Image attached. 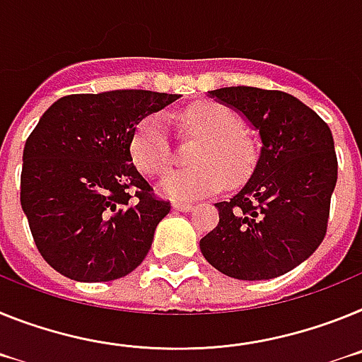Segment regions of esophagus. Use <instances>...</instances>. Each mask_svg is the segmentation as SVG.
<instances>
[{"mask_svg":"<svg viewBox=\"0 0 362 362\" xmlns=\"http://www.w3.org/2000/svg\"><path fill=\"white\" fill-rule=\"evenodd\" d=\"M173 207L177 209V211H182V213H187V211H193V204H185V202H175L173 204Z\"/></svg>","mask_w":362,"mask_h":362,"instance_id":"1","label":"esophagus"}]
</instances>
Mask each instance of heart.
Returning a JSON list of instances; mask_svg holds the SVG:
<instances>
[{
  "label": "heart",
  "instance_id": "obj_1",
  "mask_svg": "<svg viewBox=\"0 0 362 362\" xmlns=\"http://www.w3.org/2000/svg\"><path fill=\"white\" fill-rule=\"evenodd\" d=\"M187 131L202 136L191 155L193 168L178 169L163 178L160 189L178 200L206 197L220 189L224 182L238 185L255 168L257 153L250 138L242 133L240 116L216 102H199L180 112ZM131 155L136 168L149 177H160L173 162L168 122L162 115L147 116L134 131Z\"/></svg>",
  "mask_w": 362,
  "mask_h": 362
}]
</instances>
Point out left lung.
I'll return each mask as SVG.
<instances>
[{
    "label": "left lung",
    "instance_id": "left-lung-1",
    "mask_svg": "<svg viewBox=\"0 0 362 362\" xmlns=\"http://www.w3.org/2000/svg\"><path fill=\"white\" fill-rule=\"evenodd\" d=\"M209 96L246 116L262 147L253 175L200 240L213 268L238 281H268L320 246L337 184L333 136L315 111L282 90L224 87Z\"/></svg>",
    "mask_w": 362,
    "mask_h": 362
}]
</instances>
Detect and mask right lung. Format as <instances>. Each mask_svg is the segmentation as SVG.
I'll list each match as a JSON object with an SVG mask.
<instances>
[{
    "label": "right lung",
    "mask_w": 362,
    "mask_h": 362,
    "mask_svg": "<svg viewBox=\"0 0 362 362\" xmlns=\"http://www.w3.org/2000/svg\"><path fill=\"white\" fill-rule=\"evenodd\" d=\"M178 98L140 89L69 94L43 112L25 142L20 200L56 272L107 282L146 259L171 204L136 171L131 142L146 116Z\"/></svg>",
    "instance_id": "right-lung-1"
}]
</instances>
